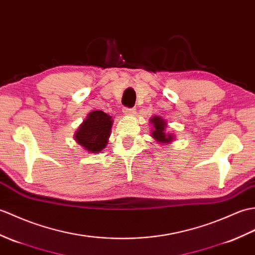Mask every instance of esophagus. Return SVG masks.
<instances>
[{"mask_svg":"<svg viewBox=\"0 0 255 255\" xmlns=\"http://www.w3.org/2000/svg\"><path fill=\"white\" fill-rule=\"evenodd\" d=\"M123 113L125 115H133L135 114V110L133 108H124Z\"/></svg>","mask_w":255,"mask_h":255,"instance_id":"1","label":"esophagus"}]
</instances>
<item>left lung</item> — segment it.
Segmentation results:
<instances>
[{
    "mask_svg": "<svg viewBox=\"0 0 255 255\" xmlns=\"http://www.w3.org/2000/svg\"><path fill=\"white\" fill-rule=\"evenodd\" d=\"M151 124H153L154 130L152 131V137L158 142H170L173 141V135L169 133H165V127H166V123L161 117L155 116L151 120Z\"/></svg>",
    "mask_w": 255,
    "mask_h": 255,
    "instance_id": "left-lung-1",
    "label": "left lung"
}]
</instances>
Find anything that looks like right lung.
<instances>
[{
  "instance_id": "add662e5",
  "label": "right lung",
  "mask_w": 255,
  "mask_h": 255,
  "mask_svg": "<svg viewBox=\"0 0 255 255\" xmlns=\"http://www.w3.org/2000/svg\"><path fill=\"white\" fill-rule=\"evenodd\" d=\"M112 123L111 116L104 112H91L76 132V141L89 152H100L108 143Z\"/></svg>"
}]
</instances>
